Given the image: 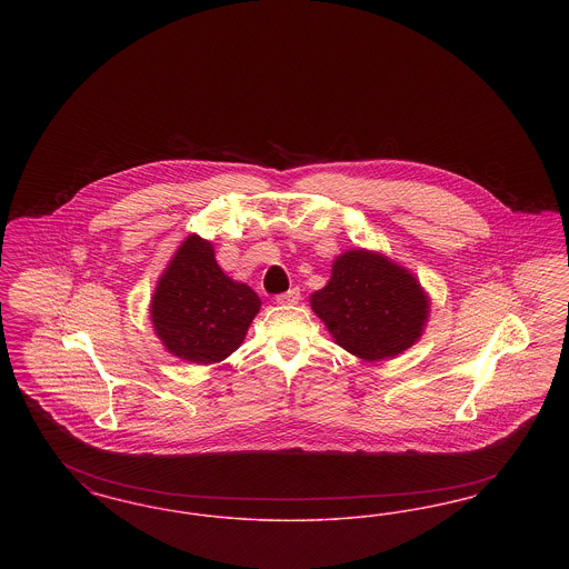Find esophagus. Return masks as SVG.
Returning <instances> with one entry per match:
<instances>
[{
    "instance_id": "34e87169",
    "label": "esophagus",
    "mask_w": 569,
    "mask_h": 569,
    "mask_svg": "<svg viewBox=\"0 0 569 569\" xmlns=\"http://www.w3.org/2000/svg\"><path fill=\"white\" fill-rule=\"evenodd\" d=\"M274 300H277V305H297L298 300H300V290L292 288V290L279 295Z\"/></svg>"
}]
</instances>
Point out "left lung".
<instances>
[{"mask_svg": "<svg viewBox=\"0 0 569 569\" xmlns=\"http://www.w3.org/2000/svg\"><path fill=\"white\" fill-rule=\"evenodd\" d=\"M311 309L348 352L376 362L411 348L427 325L429 297L411 272L381 253L352 249L332 262Z\"/></svg>", "mask_w": 569, "mask_h": 569, "instance_id": "left-lung-1", "label": "left lung"}]
</instances>
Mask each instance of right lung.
Here are the masks:
<instances>
[{"label":"right lung","instance_id":"right-lung-1","mask_svg":"<svg viewBox=\"0 0 569 569\" xmlns=\"http://www.w3.org/2000/svg\"><path fill=\"white\" fill-rule=\"evenodd\" d=\"M260 305L249 286L219 269L211 241L190 234L158 281L151 322L168 352L213 365L243 343Z\"/></svg>","mask_w":569,"mask_h":569}]
</instances>
